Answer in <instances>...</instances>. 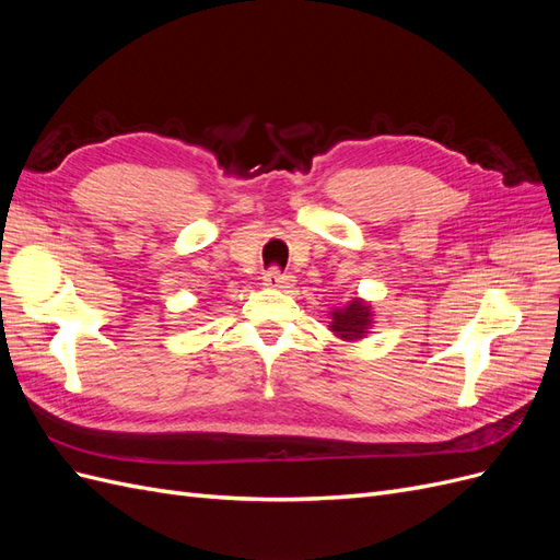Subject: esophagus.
Listing matches in <instances>:
<instances>
[{
  "label": "esophagus",
  "mask_w": 560,
  "mask_h": 560,
  "mask_svg": "<svg viewBox=\"0 0 560 560\" xmlns=\"http://www.w3.org/2000/svg\"><path fill=\"white\" fill-rule=\"evenodd\" d=\"M292 284H294L292 276L282 273V270H278V268H268L264 273V287H273V290H290Z\"/></svg>",
  "instance_id": "esophagus-1"
}]
</instances>
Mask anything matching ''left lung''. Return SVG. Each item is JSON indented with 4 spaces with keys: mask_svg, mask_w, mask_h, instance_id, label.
Masks as SVG:
<instances>
[{
    "mask_svg": "<svg viewBox=\"0 0 560 560\" xmlns=\"http://www.w3.org/2000/svg\"><path fill=\"white\" fill-rule=\"evenodd\" d=\"M371 306L364 303L362 299H352L346 308L331 311V331L343 338V341H358V338H364L371 329Z\"/></svg>",
    "mask_w": 560,
    "mask_h": 560,
    "instance_id": "left-lung-1",
    "label": "left lung"
}]
</instances>
